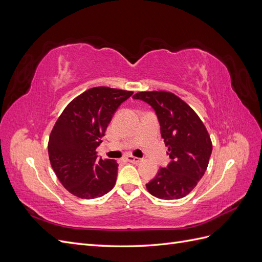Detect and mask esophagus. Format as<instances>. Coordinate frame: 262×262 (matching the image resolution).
Masks as SVG:
<instances>
[{
    "label": "esophagus",
    "mask_w": 262,
    "mask_h": 262,
    "mask_svg": "<svg viewBox=\"0 0 262 262\" xmlns=\"http://www.w3.org/2000/svg\"><path fill=\"white\" fill-rule=\"evenodd\" d=\"M126 161H128L129 163H132V164H140L142 162L141 158L134 157V156H128L126 157Z\"/></svg>",
    "instance_id": "obj_1"
}]
</instances>
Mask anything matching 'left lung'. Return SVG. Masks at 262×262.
Returning a JSON list of instances; mask_svg holds the SVG:
<instances>
[{
	"instance_id": "left-lung-1",
	"label": "left lung",
	"mask_w": 262,
	"mask_h": 262,
	"mask_svg": "<svg viewBox=\"0 0 262 262\" xmlns=\"http://www.w3.org/2000/svg\"><path fill=\"white\" fill-rule=\"evenodd\" d=\"M155 110L170 163L146 184L147 191L163 200H176L193 190L208 168L212 142L194 110L175 94L140 92L133 96Z\"/></svg>"
}]
</instances>
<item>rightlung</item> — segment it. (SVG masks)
<instances>
[{
  "instance_id": "right-lung-1",
  "label": "right lung",
  "mask_w": 262,
  "mask_h": 262,
  "mask_svg": "<svg viewBox=\"0 0 262 262\" xmlns=\"http://www.w3.org/2000/svg\"><path fill=\"white\" fill-rule=\"evenodd\" d=\"M133 92L99 86L87 90L63 110L50 133L52 168L69 192L81 199L106 194L116 184L118 164L98 158L96 148L118 107Z\"/></svg>"
}]
</instances>
